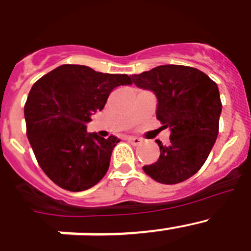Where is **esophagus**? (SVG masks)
<instances>
[{
	"mask_svg": "<svg viewBox=\"0 0 251 251\" xmlns=\"http://www.w3.org/2000/svg\"><path fill=\"white\" fill-rule=\"evenodd\" d=\"M127 139H128V142H130V143L134 146H138L142 143V139L138 138V137H128Z\"/></svg>",
	"mask_w": 251,
	"mask_h": 251,
	"instance_id": "obj_1",
	"label": "esophagus"
}]
</instances>
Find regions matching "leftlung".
Instances as JSON below:
<instances>
[{
	"label": "left lung",
	"instance_id": "left-lung-1",
	"mask_svg": "<svg viewBox=\"0 0 251 251\" xmlns=\"http://www.w3.org/2000/svg\"><path fill=\"white\" fill-rule=\"evenodd\" d=\"M138 88L157 98V119L170 128V143L159 146V158L143 167L154 181L175 185L202 167L219 134L220 93L216 83L196 68L161 65L132 75Z\"/></svg>",
	"mask_w": 251,
	"mask_h": 251
}]
</instances>
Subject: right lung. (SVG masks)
I'll return each mask as SVG.
<instances>
[{"label": "right lung", "mask_w": 251, "mask_h": 251, "mask_svg": "<svg viewBox=\"0 0 251 251\" xmlns=\"http://www.w3.org/2000/svg\"><path fill=\"white\" fill-rule=\"evenodd\" d=\"M132 84L126 74H103L85 65L57 66L32 85L25 104L27 138L46 176L68 191H84L109 168L119 139L86 132L92 114L110 92Z\"/></svg>", "instance_id": "1"}]
</instances>
